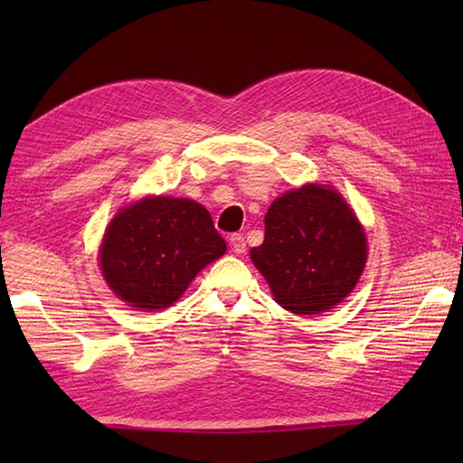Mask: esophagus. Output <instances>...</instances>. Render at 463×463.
Wrapping results in <instances>:
<instances>
[{
	"label": "esophagus",
	"instance_id": "1",
	"mask_svg": "<svg viewBox=\"0 0 463 463\" xmlns=\"http://www.w3.org/2000/svg\"><path fill=\"white\" fill-rule=\"evenodd\" d=\"M229 244H231V250L234 254H242L244 250H247V241H244L242 234H232V237L229 239Z\"/></svg>",
	"mask_w": 463,
	"mask_h": 463
}]
</instances>
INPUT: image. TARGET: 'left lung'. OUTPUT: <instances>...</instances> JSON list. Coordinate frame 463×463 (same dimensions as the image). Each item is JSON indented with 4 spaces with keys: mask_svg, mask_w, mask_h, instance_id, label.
<instances>
[{
    "mask_svg": "<svg viewBox=\"0 0 463 463\" xmlns=\"http://www.w3.org/2000/svg\"><path fill=\"white\" fill-rule=\"evenodd\" d=\"M272 297L294 314H320L348 297L366 267L356 214L332 186L302 184L264 216V242L250 250Z\"/></svg>",
    "mask_w": 463,
    "mask_h": 463,
    "instance_id": "8db88e82",
    "label": "left lung"
}]
</instances>
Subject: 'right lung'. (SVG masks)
Wrapping results in <instances>:
<instances>
[{
	"instance_id": "1",
	"label": "right lung",
	"mask_w": 463,
	"mask_h": 463,
	"mask_svg": "<svg viewBox=\"0 0 463 463\" xmlns=\"http://www.w3.org/2000/svg\"><path fill=\"white\" fill-rule=\"evenodd\" d=\"M226 242L211 213L191 199L145 196L113 216L103 234V279L137 310L169 308Z\"/></svg>"
}]
</instances>
